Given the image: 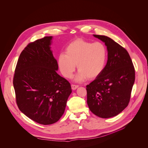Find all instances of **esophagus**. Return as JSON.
<instances>
[{"mask_svg": "<svg viewBox=\"0 0 148 148\" xmlns=\"http://www.w3.org/2000/svg\"><path fill=\"white\" fill-rule=\"evenodd\" d=\"M78 87H79L78 86L75 85V84H72V85H71V88H72V90H76Z\"/></svg>", "mask_w": 148, "mask_h": 148, "instance_id": "1", "label": "esophagus"}]
</instances>
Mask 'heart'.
<instances>
[{"label":"heart","mask_w":148,"mask_h":148,"mask_svg":"<svg viewBox=\"0 0 148 148\" xmlns=\"http://www.w3.org/2000/svg\"><path fill=\"white\" fill-rule=\"evenodd\" d=\"M65 53L58 56L60 70L65 77L70 78L77 65L79 71L74 79L78 82L98 77L104 70L108 57L107 49L103 43H92L81 38L70 43Z\"/></svg>","instance_id":"b5f03b06"}]
</instances>
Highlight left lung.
<instances>
[{
    "mask_svg": "<svg viewBox=\"0 0 148 148\" xmlns=\"http://www.w3.org/2000/svg\"><path fill=\"white\" fill-rule=\"evenodd\" d=\"M93 36L105 43L108 60L103 71L86 86L87 104L95 115L109 118L128 106L135 82V69L123 47L107 36Z\"/></svg>",
    "mask_w": 148,
    "mask_h": 148,
    "instance_id": "8db88e82",
    "label": "left lung"
}]
</instances>
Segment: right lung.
<instances>
[{
	"label": "right lung",
	"mask_w": 148,
	"mask_h": 148,
	"mask_svg": "<svg viewBox=\"0 0 148 148\" xmlns=\"http://www.w3.org/2000/svg\"><path fill=\"white\" fill-rule=\"evenodd\" d=\"M52 39L45 37L29 44L19 56L13 78L19 110L43 125L60 119L72 92L69 82L57 73V61L50 47Z\"/></svg>",
	"instance_id": "1"
}]
</instances>
